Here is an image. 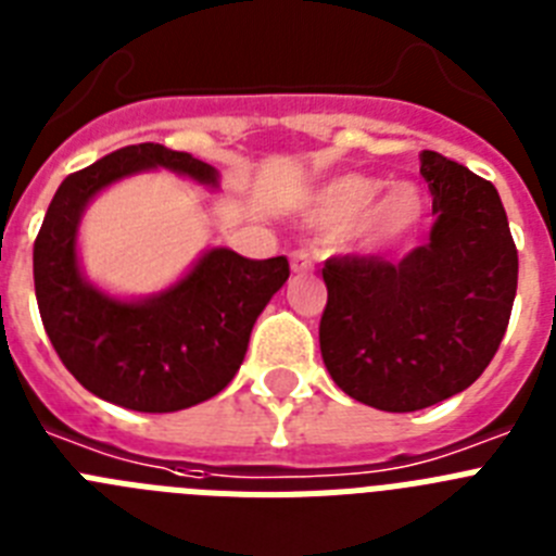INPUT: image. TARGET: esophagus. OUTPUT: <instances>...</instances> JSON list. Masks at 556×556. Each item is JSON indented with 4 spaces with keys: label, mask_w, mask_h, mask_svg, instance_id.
I'll return each mask as SVG.
<instances>
[{
    "label": "esophagus",
    "mask_w": 556,
    "mask_h": 556,
    "mask_svg": "<svg viewBox=\"0 0 556 556\" xmlns=\"http://www.w3.org/2000/svg\"><path fill=\"white\" fill-rule=\"evenodd\" d=\"M289 267H292V273H312L314 269V262H312V255L306 253V250H294L292 255H289Z\"/></svg>",
    "instance_id": "esophagus-1"
}]
</instances>
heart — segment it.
<instances>
[{"instance_id":"heart-1","label":"heart","mask_w":556,"mask_h":556,"mask_svg":"<svg viewBox=\"0 0 556 556\" xmlns=\"http://www.w3.org/2000/svg\"><path fill=\"white\" fill-rule=\"evenodd\" d=\"M372 175H339L317 191L308 205V223L317 228L351 225L348 236L362 248H378L404 236L424 214V194L415 184H392L381 191Z\"/></svg>"}]
</instances>
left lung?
<instances>
[{
  "label": "left lung",
  "mask_w": 556,
  "mask_h": 556,
  "mask_svg": "<svg viewBox=\"0 0 556 556\" xmlns=\"http://www.w3.org/2000/svg\"><path fill=\"white\" fill-rule=\"evenodd\" d=\"M434 225L401 262L333 255L320 351L342 392L384 412H415L468 390L498 351L518 250L490 180L420 152Z\"/></svg>",
  "instance_id": "1"
}]
</instances>
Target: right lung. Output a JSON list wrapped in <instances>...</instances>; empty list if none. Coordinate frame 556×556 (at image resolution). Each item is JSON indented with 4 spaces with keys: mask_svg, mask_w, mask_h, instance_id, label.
Returning a JSON list of instances; mask_svg holds the SVG:
<instances>
[{
    "mask_svg": "<svg viewBox=\"0 0 556 556\" xmlns=\"http://www.w3.org/2000/svg\"><path fill=\"white\" fill-rule=\"evenodd\" d=\"M217 186V169L164 144H130L58 186L33 248L38 312L66 370L102 401L178 412L223 392L248 353L258 314L289 278L287 255L253 262L214 248L175 287L119 301L83 278L77 225L97 191L144 169Z\"/></svg>",
    "mask_w": 556,
    "mask_h": 556,
    "instance_id": "right-lung-1",
    "label": "right lung"
}]
</instances>
